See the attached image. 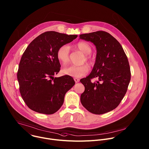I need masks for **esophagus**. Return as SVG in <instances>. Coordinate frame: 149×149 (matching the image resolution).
Segmentation results:
<instances>
[{
	"label": "esophagus",
	"mask_w": 149,
	"mask_h": 149,
	"mask_svg": "<svg viewBox=\"0 0 149 149\" xmlns=\"http://www.w3.org/2000/svg\"><path fill=\"white\" fill-rule=\"evenodd\" d=\"M74 81H75V83H78V82L79 81V79H78V78H74Z\"/></svg>",
	"instance_id": "1"
}]
</instances>
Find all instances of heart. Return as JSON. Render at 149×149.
Instances as JSON below:
<instances>
[{
	"instance_id": "obj_1",
	"label": "heart",
	"mask_w": 149,
	"mask_h": 149,
	"mask_svg": "<svg viewBox=\"0 0 149 149\" xmlns=\"http://www.w3.org/2000/svg\"><path fill=\"white\" fill-rule=\"evenodd\" d=\"M75 47L78 50L85 54V58L82 63L85 61L89 64L92 65L93 63V59L89 56L92 52L91 46L87 42L81 41L75 44ZM57 58L58 60L64 65L67 64L70 61V49L67 45H63L60 47L57 52ZM89 68L87 64H83L80 66H69L63 69V73L66 75L72 77L79 78L83 77L89 71Z\"/></svg>"
}]
</instances>
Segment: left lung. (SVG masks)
<instances>
[{
  "label": "left lung",
  "instance_id": "obj_1",
  "mask_svg": "<svg viewBox=\"0 0 149 149\" xmlns=\"http://www.w3.org/2000/svg\"><path fill=\"white\" fill-rule=\"evenodd\" d=\"M79 38L92 42L96 48L92 72L80 80L85 86L81 102L92 113H107L119 105L127 90L131 78L127 57L118 41L106 31L82 34ZM94 77L99 81L92 83Z\"/></svg>",
  "mask_w": 149,
  "mask_h": 149
}]
</instances>
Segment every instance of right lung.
<instances>
[{
  "mask_svg": "<svg viewBox=\"0 0 149 149\" xmlns=\"http://www.w3.org/2000/svg\"><path fill=\"white\" fill-rule=\"evenodd\" d=\"M77 36L47 31L34 39L26 49L17 77L21 96L30 109L51 115L63 105L66 92L74 85L75 81L68 75L54 77L61 67L57 52L60 47Z\"/></svg>",
  "mask_w": 149,
  "mask_h": 149,
  "instance_id": "add662e5",
  "label": "right lung"
}]
</instances>
